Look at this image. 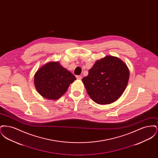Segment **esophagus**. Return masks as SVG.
<instances>
[{"mask_svg":"<svg viewBox=\"0 0 158 158\" xmlns=\"http://www.w3.org/2000/svg\"><path fill=\"white\" fill-rule=\"evenodd\" d=\"M76 78H77V79H79V80H81V79H82V77L81 76H76Z\"/></svg>","mask_w":158,"mask_h":158,"instance_id":"1","label":"esophagus"}]
</instances>
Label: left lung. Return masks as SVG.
<instances>
[{"mask_svg": "<svg viewBox=\"0 0 158 158\" xmlns=\"http://www.w3.org/2000/svg\"><path fill=\"white\" fill-rule=\"evenodd\" d=\"M129 79V70L120 59L106 56L95 62L83 77L82 82L91 99L98 104H110L120 98Z\"/></svg>", "mask_w": 158, "mask_h": 158, "instance_id": "8db88e82", "label": "left lung"}]
</instances>
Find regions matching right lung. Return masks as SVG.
Masks as SVG:
<instances>
[{
    "label": "right lung",
    "mask_w": 158,
    "mask_h": 158,
    "mask_svg": "<svg viewBox=\"0 0 158 158\" xmlns=\"http://www.w3.org/2000/svg\"><path fill=\"white\" fill-rule=\"evenodd\" d=\"M75 76L60 66L58 62H49L38 70L34 83L39 94L48 99H57L68 90Z\"/></svg>",
    "instance_id": "right-lung-1"
}]
</instances>
